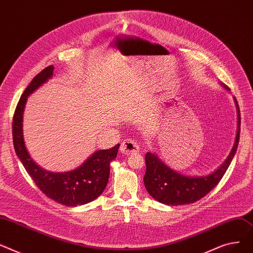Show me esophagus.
Segmentation results:
<instances>
[{
  "label": "esophagus",
  "mask_w": 253,
  "mask_h": 253,
  "mask_svg": "<svg viewBox=\"0 0 253 253\" xmlns=\"http://www.w3.org/2000/svg\"><path fill=\"white\" fill-rule=\"evenodd\" d=\"M139 144L137 141L126 139L121 144V151L124 154H132L139 151Z\"/></svg>",
  "instance_id": "esophagus-1"
}]
</instances>
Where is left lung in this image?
Instances as JSON below:
<instances>
[{
  "label": "left lung",
  "mask_w": 253,
  "mask_h": 253,
  "mask_svg": "<svg viewBox=\"0 0 253 253\" xmlns=\"http://www.w3.org/2000/svg\"><path fill=\"white\" fill-rule=\"evenodd\" d=\"M222 86L229 90V87L226 85L222 84ZM236 104L238 109V130H237L236 140L225 162L212 173L204 176H187L180 174L165 165L154 153H146L144 184L148 193L155 200L173 206L194 203L209 194L219 183L230 166L239 143L241 117L237 101Z\"/></svg>",
  "instance_id": "1"
}]
</instances>
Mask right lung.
I'll return each mask as SVG.
<instances>
[{
	"instance_id": "1",
	"label": "right lung",
	"mask_w": 253,
	"mask_h": 253,
	"mask_svg": "<svg viewBox=\"0 0 253 253\" xmlns=\"http://www.w3.org/2000/svg\"><path fill=\"white\" fill-rule=\"evenodd\" d=\"M54 66L42 69L34 78L21 95L12 123L14 149L28 174L44 195L65 206L86 204L99 197L106 188L110 162L116 157L120 144L111 149L98 150L81 167L66 172H52L40 168L27 152L22 132V114L27 96L53 76Z\"/></svg>"
}]
</instances>
